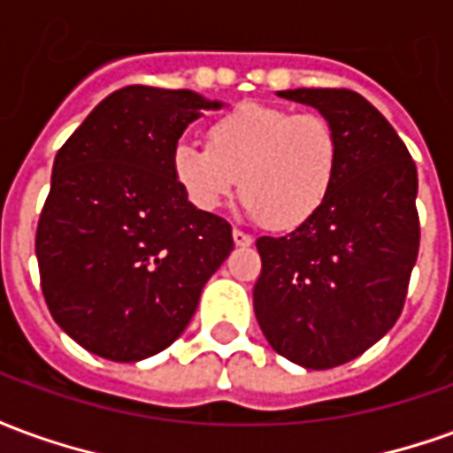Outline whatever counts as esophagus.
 Wrapping results in <instances>:
<instances>
[{
    "label": "esophagus",
    "mask_w": 453,
    "mask_h": 453,
    "mask_svg": "<svg viewBox=\"0 0 453 453\" xmlns=\"http://www.w3.org/2000/svg\"><path fill=\"white\" fill-rule=\"evenodd\" d=\"M233 240H235V245H240V247L252 245V235H250V233H245V230H240V227H235V230H233Z\"/></svg>",
    "instance_id": "34e87169"
}]
</instances>
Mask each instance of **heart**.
I'll use <instances>...</instances> for the list:
<instances>
[{"mask_svg":"<svg viewBox=\"0 0 453 453\" xmlns=\"http://www.w3.org/2000/svg\"><path fill=\"white\" fill-rule=\"evenodd\" d=\"M169 167L194 208L213 213L240 187L247 211L279 230L323 208L340 172V138L320 113L240 104L206 126V145L179 140Z\"/></svg>","mask_w":453,"mask_h":453,"instance_id":"heart-1","label":"heart"}]
</instances>
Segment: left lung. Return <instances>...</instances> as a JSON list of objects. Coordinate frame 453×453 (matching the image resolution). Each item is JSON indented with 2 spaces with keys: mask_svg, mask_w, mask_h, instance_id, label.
Listing matches in <instances>:
<instances>
[{
  "mask_svg": "<svg viewBox=\"0 0 453 453\" xmlns=\"http://www.w3.org/2000/svg\"><path fill=\"white\" fill-rule=\"evenodd\" d=\"M340 138V172L311 220L284 237H259L255 315L281 354L305 369L357 359L403 313L418 262V169L398 138L351 89H286Z\"/></svg>",
  "mask_w": 453,
  "mask_h": 453,
  "instance_id": "1",
  "label": "left lung"
}]
</instances>
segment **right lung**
I'll return each instance as SVG.
<instances>
[{
	"instance_id": "right-lung-1",
	"label": "right lung",
	"mask_w": 453,
	"mask_h": 453,
	"mask_svg": "<svg viewBox=\"0 0 453 453\" xmlns=\"http://www.w3.org/2000/svg\"><path fill=\"white\" fill-rule=\"evenodd\" d=\"M188 89L130 84L109 94L58 150L35 257L53 320L111 361L167 349L233 252L226 218L203 213L169 157L201 109Z\"/></svg>"
}]
</instances>
